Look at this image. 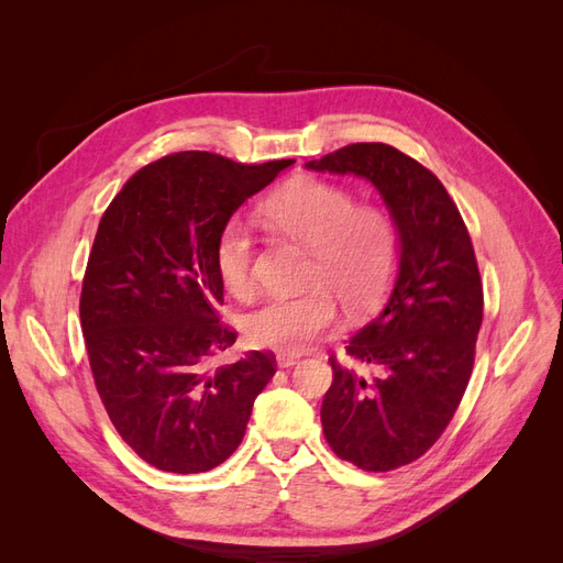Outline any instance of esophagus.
<instances>
[{"label": "esophagus", "mask_w": 563, "mask_h": 563, "mask_svg": "<svg viewBox=\"0 0 563 563\" xmlns=\"http://www.w3.org/2000/svg\"><path fill=\"white\" fill-rule=\"evenodd\" d=\"M298 362H300L298 354H286V352H279V354H277L279 368H291V366H296Z\"/></svg>", "instance_id": "1"}]
</instances>
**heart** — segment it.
<instances>
[{
  "label": "heart",
  "mask_w": 563,
  "mask_h": 563,
  "mask_svg": "<svg viewBox=\"0 0 563 563\" xmlns=\"http://www.w3.org/2000/svg\"><path fill=\"white\" fill-rule=\"evenodd\" d=\"M269 228L310 249L305 284L298 296H279L253 310L244 329L253 345L277 352H302L338 323V300L350 310L371 308L397 267V228L376 207H354L343 187L317 178H298L261 203ZM253 234L234 216L216 242V269L234 296L253 291Z\"/></svg>",
  "instance_id": "1"
}]
</instances>
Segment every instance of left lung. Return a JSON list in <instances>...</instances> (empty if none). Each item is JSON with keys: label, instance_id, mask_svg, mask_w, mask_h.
Segmentation results:
<instances>
[{"label": "left lung", "instance_id": "obj_1", "mask_svg": "<svg viewBox=\"0 0 563 563\" xmlns=\"http://www.w3.org/2000/svg\"><path fill=\"white\" fill-rule=\"evenodd\" d=\"M354 174L380 192L399 234L385 308L331 356L321 428L338 457L366 472L413 463L446 430L472 376L484 288L470 232L446 187L385 143H354L305 164Z\"/></svg>", "mask_w": 563, "mask_h": 563}]
</instances>
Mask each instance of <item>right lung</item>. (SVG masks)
I'll return each mask as SVG.
<instances>
[{
  "label": "right lung",
  "mask_w": 563,
  "mask_h": 563,
  "mask_svg": "<svg viewBox=\"0 0 563 563\" xmlns=\"http://www.w3.org/2000/svg\"><path fill=\"white\" fill-rule=\"evenodd\" d=\"M291 164L176 152L131 176L100 218L81 331L114 430L152 467L199 474L225 463L275 376V354L258 350L209 368L236 340L216 314V242L232 213Z\"/></svg>",
  "instance_id": "add662e5"
}]
</instances>
